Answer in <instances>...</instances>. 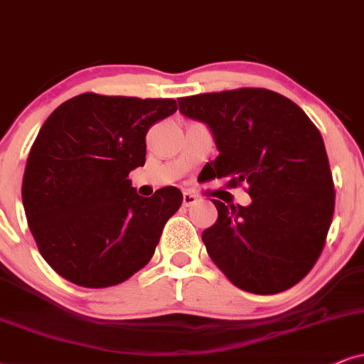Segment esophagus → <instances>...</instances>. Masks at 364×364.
<instances>
[{
	"label": "esophagus",
	"instance_id": "obj_1",
	"mask_svg": "<svg viewBox=\"0 0 364 364\" xmlns=\"http://www.w3.org/2000/svg\"><path fill=\"white\" fill-rule=\"evenodd\" d=\"M196 201H198V196L196 195H193V193H190V191L183 193V205H185V206L195 205Z\"/></svg>",
	"mask_w": 364,
	"mask_h": 364
}]
</instances>
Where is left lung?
I'll list each match as a JSON object with an SVG mask.
<instances>
[{
  "instance_id": "obj_1",
  "label": "left lung",
  "mask_w": 364,
  "mask_h": 364,
  "mask_svg": "<svg viewBox=\"0 0 364 364\" xmlns=\"http://www.w3.org/2000/svg\"><path fill=\"white\" fill-rule=\"evenodd\" d=\"M183 116L206 124L218 156L206 166L252 203L211 200L218 220L201 235L206 252L242 291L279 294L323 252L334 213V183L321 132L277 92L237 89L178 99ZM205 166V168H206Z\"/></svg>"
}]
</instances>
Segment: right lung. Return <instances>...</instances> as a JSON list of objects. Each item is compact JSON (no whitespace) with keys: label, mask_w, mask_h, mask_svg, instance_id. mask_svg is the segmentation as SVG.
<instances>
[{"label":"right lung","mask_w":364,"mask_h":364,"mask_svg":"<svg viewBox=\"0 0 364 364\" xmlns=\"http://www.w3.org/2000/svg\"><path fill=\"white\" fill-rule=\"evenodd\" d=\"M176 110L173 99L85 92L58 105L41 126L21 198L41 257L63 279L110 287L154 255L183 195L166 186L139 196L129 173L144 166L149 127Z\"/></svg>","instance_id":"1"}]
</instances>
